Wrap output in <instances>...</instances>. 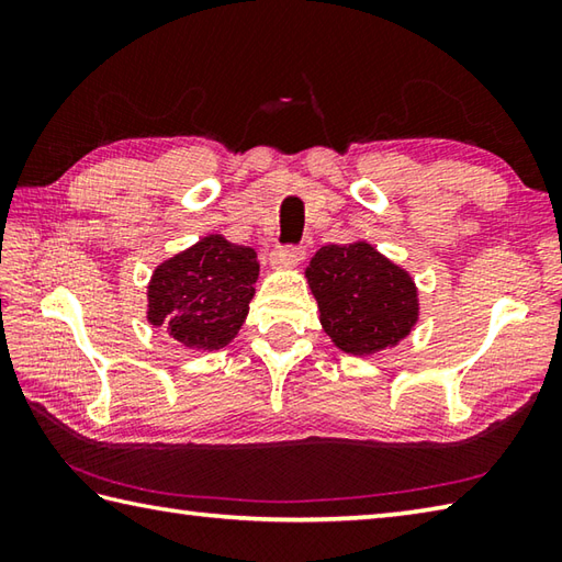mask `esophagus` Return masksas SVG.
<instances>
[{
  "instance_id": "esophagus-1",
  "label": "esophagus",
  "mask_w": 562,
  "mask_h": 562,
  "mask_svg": "<svg viewBox=\"0 0 562 562\" xmlns=\"http://www.w3.org/2000/svg\"><path fill=\"white\" fill-rule=\"evenodd\" d=\"M304 260V248L302 246H280L272 250L270 256V266L280 268V270H290L294 266H300Z\"/></svg>"
}]
</instances>
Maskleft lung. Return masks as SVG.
I'll list each match as a JSON object with an SVG mask.
<instances>
[{
    "label": "left lung",
    "mask_w": 562,
    "mask_h": 562,
    "mask_svg": "<svg viewBox=\"0 0 562 562\" xmlns=\"http://www.w3.org/2000/svg\"><path fill=\"white\" fill-rule=\"evenodd\" d=\"M321 326L348 355L369 357L393 348L420 316L417 288L408 270L367 244H333L316 250L306 268Z\"/></svg>",
    "instance_id": "8db88e82"
}]
</instances>
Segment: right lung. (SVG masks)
Returning <instances> with one entry per match:
<instances>
[{"label":"right lung","instance_id":"add662e5","mask_svg":"<svg viewBox=\"0 0 562 562\" xmlns=\"http://www.w3.org/2000/svg\"><path fill=\"white\" fill-rule=\"evenodd\" d=\"M258 256L222 234L159 262L147 284V321L190 350H222L248 316L256 294Z\"/></svg>","mask_w":562,"mask_h":562}]
</instances>
